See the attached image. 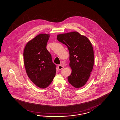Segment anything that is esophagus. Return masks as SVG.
<instances>
[{"label":"esophagus","instance_id":"esophagus-1","mask_svg":"<svg viewBox=\"0 0 120 120\" xmlns=\"http://www.w3.org/2000/svg\"><path fill=\"white\" fill-rule=\"evenodd\" d=\"M64 66H63V65H62V64H60V65H59L58 66V68L59 69V70H61V69H63L64 68Z\"/></svg>","mask_w":120,"mask_h":120}]
</instances>
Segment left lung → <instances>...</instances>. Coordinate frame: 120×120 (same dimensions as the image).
<instances>
[{
    "label": "left lung",
    "mask_w": 120,
    "mask_h": 120,
    "mask_svg": "<svg viewBox=\"0 0 120 120\" xmlns=\"http://www.w3.org/2000/svg\"><path fill=\"white\" fill-rule=\"evenodd\" d=\"M57 39L69 50L71 73L68 82L75 88H81L87 82L94 66L92 44L87 38L76 31L59 34Z\"/></svg>",
    "instance_id": "left-lung-1"
}]
</instances>
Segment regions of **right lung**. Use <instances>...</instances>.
<instances>
[{"label":"right lung","instance_id":"add662e5","mask_svg":"<svg viewBox=\"0 0 120 120\" xmlns=\"http://www.w3.org/2000/svg\"><path fill=\"white\" fill-rule=\"evenodd\" d=\"M49 37V34H40L28 41L24 50L26 73L32 82L41 88L49 86L56 73V66L46 48Z\"/></svg>","mask_w":120,"mask_h":120}]
</instances>
